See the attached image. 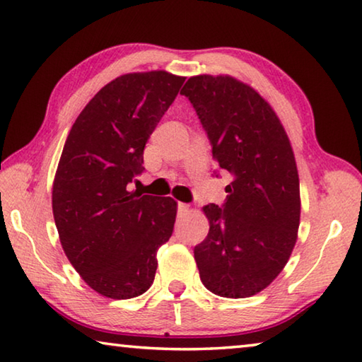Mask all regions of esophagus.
Returning <instances> with one entry per match:
<instances>
[{"label": "esophagus", "mask_w": 362, "mask_h": 362, "mask_svg": "<svg viewBox=\"0 0 362 362\" xmlns=\"http://www.w3.org/2000/svg\"><path fill=\"white\" fill-rule=\"evenodd\" d=\"M189 210H191V206H189L187 204H182V202L177 204V211L180 213H187Z\"/></svg>", "instance_id": "obj_1"}]
</instances>
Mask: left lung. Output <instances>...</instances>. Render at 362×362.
<instances>
[{
  "mask_svg": "<svg viewBox=\"0 0 362 362\" xmlns=\"http://www.w3.org/2000/svg\"><path fill=\"white\" fill-rule=\"evenodd\" d=\"M181 94L209 134L213 160L233 175L221 209H202L210 230L194 248L200 281L220 297H252L279 276L298 237L292 144L268 100L234 76L195 75Z\"/></svg>",
  "mask_w": 362,
  "mask_h": 362,
  "instance_id": "obj_1",
  "label": "left lung"
}]
</instances>
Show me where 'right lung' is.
Returning <instances> with one entry per match:
<instances>
[{"mask_svg": "<svg viewBox=\"0 0 362 362\" xmlns=\"http://www.w3.org/2000/svg\"><path fill=\"white\" fill-rule=\"evenodd\" d=\"M186 76L167 70L117 76L76 117L52 182V215L69 262L94 292L139 297L157 250L173 233L177 202L129 191L142 152Z\"/></svg>", "mask_w": 362, "mask_h": 362, "instance_id": "1", "label": "right lung"}]
</instances>
